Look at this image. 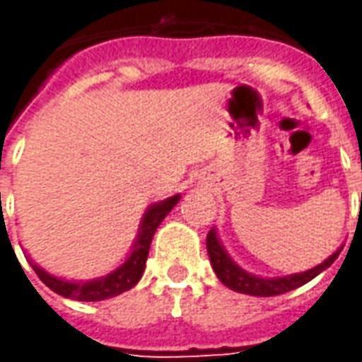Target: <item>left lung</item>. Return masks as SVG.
Masks as SVG:
<instances>
[{
    "label": "left lung",
    "mask_w": 362,
    "mask_h": 362,
    "mask_svg": "<svg viewBox=\"0 0 362 362\" xmlns=\"http://www.w3.org/2000/svg\"><path fill=\"white\" fill-rule=\"evenodd\" d=\"M339 252H334L326 262H322L320 266L312 267L308 272L303 273H293V275H285V277H275V279H266V277H258V275H252V273L244 272L243 267H238L228 258L227 250L223 248V244L219 243V236L215 233V228L209 230L207 235V254H209V259H211V266L217 273V277L221 279L223 285H227L228 288H233L236 293H244V295L252 296H275L283 295V293H288L293 288L300 287L304 283L312 281L318 273H322L324 269L334 264Z\"/></svg>",
    "instance_id": "left-lung-1"
}]
</instances>
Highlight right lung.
<instances>
[{"label":"right lung","mask_w":362,"mask_h":362,"mask_svg":"<svg viewBox=\"0 0 362 362\" xmlns=\"http://www.w3.org/2000/svg\"><path fill=\"white\" fill-rule=\"evenodd\" d=\"M180 202V196L166 197L158 204H153L143 215L141 225H139V233L135 238L132 252L127 254L126 262L114 272H110L104 277L98 279L85 281V283H77V281H66L54 277L48 272H44L42 267L36 264H30L36 275L40 277L46 287H50L54 293L66 296V298H74V300H83V303H96V300H106L112 296H118L126 293L129 288L137 285V281L141 279L143 272H145V262L149 256L151 240L157 227L163 223L168 213L173 211V207Z\"/></svg>","instance_id":"add662e5"}]
</instances>
